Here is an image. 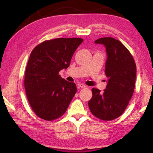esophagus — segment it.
<instances>
[{
	"instance_id": "34e87169",
	"label": "esophagus",
	"mask_w": 153,
	"mask_h": 153,
	"mask_svg": "<svg viewBox=\"0 0 153 153\" xmlns=\"http://www.w3.org/2000/svg\"><path fill=\"white\" fill-rule=\"evenodd\" d=\"M77 86H78L79 87H80V88H85V87H86V86L84 85V84L83 83H77Z\"/></svg>"
}]
</instances>
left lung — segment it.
<instances>
[{"instance_id":"1","label":"left lung","mask_w":153,"mask_h":153,"mask_svg":"<svg viewBox=\"0 0 153 153\" xmlns=\"http://www.w3.org/2000/svg\"><path fill=\"white\" fill-rule=\"evenodd\" d=\"M95 43L106 47L105 71L108 79L102 93L98 89H92L89 108L97 118L110 121L122 114L131 99L135 89L136 65L130 52L120 41L103 37Z\"/></svg>"}]
</instances>
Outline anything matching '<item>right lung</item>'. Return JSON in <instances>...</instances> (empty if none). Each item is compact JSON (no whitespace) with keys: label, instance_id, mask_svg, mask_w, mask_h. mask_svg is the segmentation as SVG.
I'll return each instance as SVG.
<instances>
[{"label":"right lung","instance_id":"add662e5","mask_svg":"<svg viewBox=\"0 0 153 153\" xmlns=\"http://www.w3.org/2000/svg\"><path fill=\"white\" fill-rule=\"evenodd\" d=\"M81 38H56L42 42L31 51L24 86L30 106L40 118L53 121L66 112L77 91L74 83L62 79L59 71L70 66Z\"/></svg>","mask_w":153,"mask_h":153}]
</instances>
